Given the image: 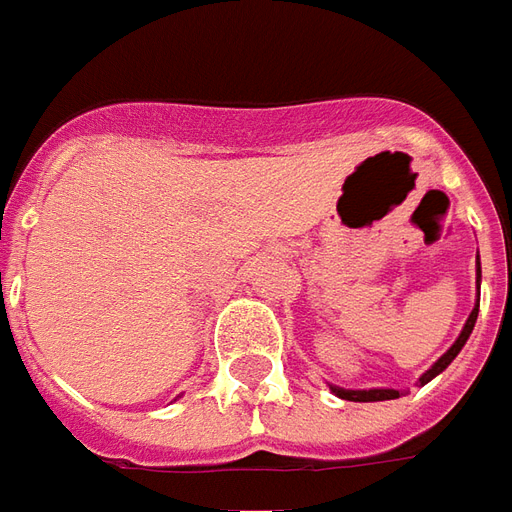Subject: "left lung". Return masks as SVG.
Returning a JSON list of instances; mask_svg holds the SVG:
<instances>
[{
    "label": "left lung",
    "instance_id": "1",
    "mask_svg": "<svg viewBox=\"0 0 512 512\" xmlns=\"http://www.w3.org/2000/svg\"><path fill=\"white\" fill-rule=\"evenodd\" d=\"M477 289H480V262H477ZM477 311H480V300H477V306H474V311L469 314V320H466V325H463V331H460L458 342L449 347L447 353L438 358L436 364L430 366L427 372H424L422 378H419V383H430V380L436 378L438 372H444L452 361H455V355L463 350V344H466V339H469V333L474 331V322H477ZM331 391L336 394V397H342V400H350V402H380V400H397L400 397V391L394 389H369V391H350V389H336V386H331Z\"/></svg>",
    "mask_w": 512,
    "mask_h": 512
}]
</instances>
